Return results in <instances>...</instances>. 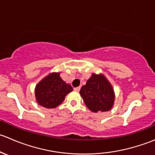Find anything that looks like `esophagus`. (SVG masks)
I'll return each instance as SVG.
<instances>
[{
    "label": "esophagus",
    "instance_id": "34e87169",
    "mask_svg": "<svg viewBox=\"0 0 155 155\" xmlns=\"http://www.w3.org/2000/svg\"><path fill=\"white\" fill-rule=\"evenodd\" d=\"M80 90H81V87H75V88H74V91H76V92H79Z\"/></svg>",
    "mask_w": 155,
    "mask_h": 155
}]
</instances>
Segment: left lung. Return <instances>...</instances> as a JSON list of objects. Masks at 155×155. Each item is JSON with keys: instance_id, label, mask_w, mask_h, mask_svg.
Listing matches in <instances>:
<instances>
[{"instance_id": "1", "label": "left lung", "mask_w": 155, "mask_h": 155, "mask_svg": "<svg viewBox=\"0 0 155 155\" xmlns=\"http://www.w3.org/2000/svg\"><path fill=\"white\" fill-rule=\"evenodd\" d=\"M87 108L93 112L108 111L113 107L114 93L112 86L103 74H93L80 91Z\"/></svg>"}]
</instances>
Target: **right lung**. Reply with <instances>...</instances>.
<instances>
[{
    "instance_id": "1",
    "label": "right lung",
    "mask_w": 155,
    "mask_h": 155,
    "mask_svg": "<svg viewBox=\"0 0 155 155\" xmlns=\"http://www.w3.org/2000/svg\"><path fill=\"white\" fill-rule=\"evenodd\" d=\"M73 90L60 78L59 73L53 72L43 78L35 87L37 102L47 108H54L60 105L65 96Z\"/></svg>"
}]
</instances>
